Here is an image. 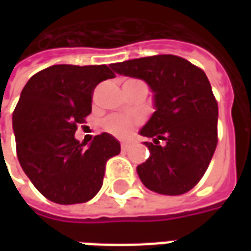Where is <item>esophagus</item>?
I'll return each mask as SVG.
<instances>
[{
    "label": "esophagus",
    "mask_w": 251,
    "mask_h": 251,
    "mask_svg": "<svg viewBox=\"0 0 251 251\" xmlns=\"http://www.w3.org/2000/svg\"><path fill=\"white\" fill-rule=\"evenodd\" d=\"M129 148H130V144H129V142H121V149H122L124 152L127 151Z\"/></svg>",
    "instance_id": "1"
}]
</instances>
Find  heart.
Masks as SVG:
<instances>
[{
    "instance_id": "b5f03b06",
    "label": "heart",
    "mask_w": 251,
    "mask_h": 251,
    "mask_svg": "<svg viewBox=\"0 0 251 251\" xmlns=\"http://www.w3.org/2000/svg\"><path fill=\"white\" fill-rule=\"evenodd\" d=\"M134 122L130 120H127L124 115H111L107 120L104 121V129L110 133H113L115 136L125 137L133 129Z\"/></svg>"
}]
</instances>
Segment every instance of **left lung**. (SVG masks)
I'll return each mask as SVG.
<instances>
[{
  "label": "left lung",
  "instance_id": "1",
  "mask_svg": "<svg viewBox=\"0 0 251 251\" xmlns=\"http://www.w3.org/2000/svg\"><path fill=\"white\" fill-rule=\"evenodd\" d=\"M111 68L141 79L153 93L154 113L140 130L153 138L144 142L149 157L137 167L142 184L161 195L188 192L203 177L218 144V103L205 74L175 55L140 57Z\"/></svg>",
  "mask_w": 251,
  "mask_h": 251
}]
</instances>
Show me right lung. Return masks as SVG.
I'll list each match as a JSON object with an SVG mask.
<instances>
[{"label": "right lung", "instance_id": "1", "mask_svg": "<svg viewBox=\"0 0 251 251\" xmlns=\"http://www.w3.org/2000/svg\"><path fill=\"white\" fill-rule=\"evenodd\" d=\"M115 74L104 66L56 64L37 72L13 111L20 165L36 189L57 204L93 199L102 187L106 161L121 152L109 133L90 144L75 138L77 124L91 113L97 84Z\"/></svg>", "mask_w": 251, "mask_h": 251}]
</instances>
